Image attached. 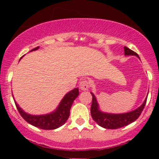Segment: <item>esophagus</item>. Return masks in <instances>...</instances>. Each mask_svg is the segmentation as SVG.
<instances>
[{
	"label": "esophagus",
	"instance_id": "esophagus-1",
	"mask_svg": "<svg viewBox=\"0 0 159 159\" xmlns=\"http://www.w3.org/2000/svg\"><path fill=\"white\" fill-rule=\"evenodd\" d=\"M79 86H80V89H81V90H82V91H86V90H88L89 89L90 83L88 80L84 79L83 81H81V82H80Z\"/></svg>",
	"mask_w": 159,
	"mask_h": 159
}]
</instances>
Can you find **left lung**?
I'll return each instance as SVG.
<instances>
[{"label":"left lung","mask_w":159,"mask_h":159,"mask_svg":"<svg viewBox=\"0 0 159 159\" xmlns=\"http://www.w3.org/2000/svg\"><path fill=\"white\" fill-rule=\"evenodd\" d=\"M124 49L125 55H135L138 57H139L137 53L131 51L129 48L125 47ZM91 94L92 95V103H91V117L98 125L108 129H120V128H122L124 126L131 124L136 119H138V118L140 116L141 113L145 108L147 101L146 98L139 108L128 112V113L110 114L102 112L99 110L98 104L96 100L95 96L94 95L93 93H91Z\"/></svg>","instance_id":"obj_1"}]
</instances>
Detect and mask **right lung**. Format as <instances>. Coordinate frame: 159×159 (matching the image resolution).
Masks as SVG:
<instances>
[{
    "mask_svg": "<svg viewBox=\"0 0 159 159\" xmlns=\"http://www.w3.org/2000/svg\"><path fill=\"white\" fill-rule=\"evenodd\" d=\"M38 48L39 47H37L32 49L30 51H36ZM78 94H79L78 88L71 90L70 92L65 94V97L59 104L57 109L51 113L43 115H29L24 111L16 103V102H15L16 107H17V109L18 110L20 115L27 122L41 129L53 130L61 127L66 122L68 118H69L70 110L72 104H73L75 99L78 97Z\"/></svg>",
    "mask_w": 159,
    "mask_h": 159,
    "instance_id": "add662e5",
    "label": "right lung"
}]
</instances>
